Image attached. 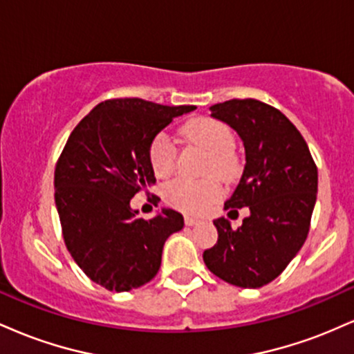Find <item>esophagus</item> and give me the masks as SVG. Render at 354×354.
<instances>
[{
    "label": "esophagus",
    "instance_id": "1",
    "mask_svg": "<svg viewBox=\"0 0 354 354\" xmlns=\"http://www.w3.org/2000/svg\"><path fill=\"white\" fill-rule=\"evenodd\" d=\"M185 223H186V226H194V225H198V223H200V219H196L193 216H185Z\"/></svg>",
    "mask_w": 354,
    "mask_h": 354
}]
</instances>
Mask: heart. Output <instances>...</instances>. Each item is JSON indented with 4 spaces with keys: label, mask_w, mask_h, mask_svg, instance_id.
I'll use <instances>...</instances> for the list:
<instances>
[{
    "label": "heart",
    "mask_w": 354,
    "mask_h": 354,
    "mask_svg": "<svg viewBox=\"0 0 354 354\" xmlns=\"http://www.w3.org/2000/svg\"><path fill=\"white\" fill-rule=\"evenodd\" d=\"M183 133L191 143L200 146L203 151L209 154L208 173H213L223 180L233 176L236 169V160L231 154L234 138L228 126L209 118H196L185 126ZM174 160L176 149L171 136L165 131L156 135L149 146V163L154 174L161 178L168 176L174 169ZM165 194L166 200L176 208L186 213L200 214L209 209V206L221 196V188L213 180L191 181L180 178L166 186Z\"/></svg>",
    "instance_id": "heart-1"
}]
</instances>
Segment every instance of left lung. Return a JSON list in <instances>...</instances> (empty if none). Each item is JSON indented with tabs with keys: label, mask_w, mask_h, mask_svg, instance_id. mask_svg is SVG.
Here are the masks:
<instances>
[{
	"label": "left lung",
	"mask_w": 354,
	"mask_h": 354,
	"mask_svg": "<svg viewBox=\"0 0 354 354\" xmlns=\"http://www.w3.org/2000/svg\"><path fill=\"white\" fill-rule=\"evenodd\" d=\"M209 109L245 146V169L225 209L248 206L250 216L238 230L223 216L214 219L218 241L203 259L223 281L261 288L283 273L306 241L318 169L301 133L279 109L251 98Z\"/></svg>",
	"instance_id": "1"
}]
</instances>
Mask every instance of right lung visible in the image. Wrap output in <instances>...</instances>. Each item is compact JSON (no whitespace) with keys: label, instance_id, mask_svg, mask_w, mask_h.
<instances>
[{"label":"right lung","instance_id":"right-lung-1","mask_svg":"<svg viewBox=\"0 0 354 354\" xmlns=\"http://www.w3.org/2000/svg\"><path fill=\"white\" fill-rule=\"evenodd\" d=\"M194 106L140 98L108 100L73 129L55 169V203L68 251L91 281L109 291L146 284L161 266L165 241L183 214L161 208L138 218L131 198L156 183L149 146L174 118Z\"/></svg>","mask_w":354,"mask_h":354}]
</instances>
